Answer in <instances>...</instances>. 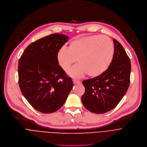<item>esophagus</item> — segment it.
<instances>
[{
    "instance_id": "obj_1",
    "label": "esophagus",
    "mask_w": 147,
    "mask_h": 147,
    "mask_svg": "<svg viewBox=\"0 0 147 147\" xmlns=\"http://www.w3.org/2000/svg\"><path fill=\"white\" fill-rule=\"evenodd\" d=\"M74 84H80L81 83L80 81H77V80H73Z\"/></svg>"
}]
</instances>
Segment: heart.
<instances>
[{"label":"heart","mask_w":147,"mask_h":147,"mask_svg":"<svg viewBox=\"0 0 147 147\" xmlns=\"http://www.w3.org/2000/svg\"><path fill=\"white\" fill-rule=\"evenodd\" d=\"M114 55V46L107 36L91 35L73 39L68 49L62 47L57 54L58 63L68 70L78 60L79 63L68 71L74 78H80L87 73L96 78L104 74L110 66Z\"/></svg>","instance_id":"1"}]
</instances>
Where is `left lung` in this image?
<instances>
[{"label": "left lung", "mask_w": 147, "mask_h": 147, "mask_svg": "<svg viewBox=\"0 0 147 147\" xmlns=\"http://www.w3.org/2000/svg\"><path fill=\"white\" fill-rule=\"evenodd\" d=\"M114 55L108 69L101 75L85 80V92L82 102L89 111L104 113L116 107L129 88L131 72L130 58L121 44L116 39Z\"/></svg>", "instance_id": "left-lung-1"}]
</instances>
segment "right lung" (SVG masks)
I'll use <instances>...</instances> for the list:
<instances>
[{"mask_svg":"<svg viewBox=\"0 0 147 147\" xmlns=\"http://www.w3.org/2000/svg\"><path fill=\"white\" fill-rule=\"evenodd\" d=\"M68 36L54 34L29 45L18 62V83L24 97L37 111L50 113L65 103L74 86L58 65L57 54Z\"/></svg>","mask_w":147,"mask_h":147,"instance_id":"obj_1","label":"right lung"}]
</instances>
